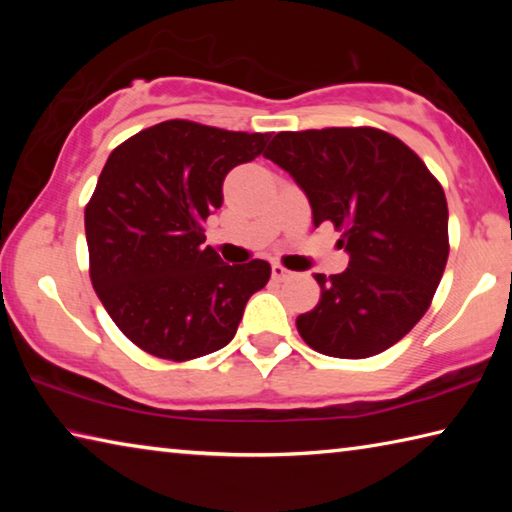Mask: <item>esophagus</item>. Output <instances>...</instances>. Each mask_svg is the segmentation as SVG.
<instances>
[{"instance_id": "1", "label": "esophagus", "mask_w": 512, "mask_h": 512, "mask_svg": "<svg viewBox=\"0 0 512 512\" xmlns=\"http://www.w3.org/2000/svg\"><path fill=\"white\" fill-rule=\"evenodd\" d=\"M271 275H273L275 282H284V280H289V277H291V273L282 264H273L271 266Z\"/></svg>"}]
</instances>
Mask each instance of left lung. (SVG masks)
I'll return each mask as SVG.
<instances>
[{
	"label": "left lung",
	"mask_w": 512,
	"mask_h": 512,
	"mask_svg": "<svg viewBox=\"0 0 512 512\" xmlns=\"http://www.w3.org/2000/svg\"><path fill=\"white\" fill-rule=\"evenodd\" d=\"M264 158L307 194L314 225L329 221L350 264L316 273L318 305L296 318L309 348L327 357L384 352L427 314L449 255L443 185L395 135L372 126L284 131Z\"/></svg>",
	"instance_id": "8db88e82"
}]
</instances>
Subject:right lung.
<instances>
[{
    "label": "right lung",
    "mask_w": 512,
    "mask_h": 512,
    "mask_svg": "<svg viewBox=\"0 0 512 512\" xmlns=\"http://www.w3.org/2000/svg\"><path fill=\"white\" fill-rule=\"evenodd\" d=\"M271 133L169 119L121 142L85 205L90 280L128 341L153 357L192 361L235 336L271 264H225L205 246L223 178L255 160Z\"/></svg>",
    "instance_id": "right-lung-1"
}]
</instances>
